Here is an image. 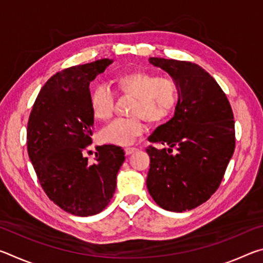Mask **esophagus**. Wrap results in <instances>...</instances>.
I'll list each match as a JSON object with an SVG mask.
<instances>
[{
  "instance_id": "1",
  "label": "esophagus",
  "mask_w": 263,
  "mask_h": 263,
  "mask_svg": "<svg viewBox=\"0 0 263 263\" xmlns=\"http://www.w3.org/2000/svg\"><path fill=\"white\" fill-rule=\"evenodd\" d=\"M137 151V148H135V147H126L125 148V154L126 155H131V154H133Z\"/></svg>"
}]
</instances>
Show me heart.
Returning a JSON list of instances; mask_svg holds the SVG:
<instances>
[{"instance_id":"1","label":"heart","mask_w":263,"mask_h":263,"mask_svg":"<svg viewBox=\"0 0 263 263\" xmlns=\"http://www.w3.org/2000/svg\"><path fill=\"white\" fill-rule=\"evenodd\" d=\"M116 91L131 97L130 118L117 119L103 128L100 135L105 144L130 146L146 133L144 119L151 124H161L171 117L177 102V87L167 78H157L142 70H133L115 79ZM94 117L106 122L115 111V95L106 86H99L91 95Z\"/></svg>"}]
</instances>
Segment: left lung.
Segmentation results:
<instances>
[{"label": "left lung", "mask_w": 263, "mask_h": 263, "mask_svg": "<svg viewBox=\"0 0 263 263\" xmlns=\"http://www.w3.org/2000/svg\"><path fill=\"white\" fill-rule=\"evenodd\" d=\"M177 87L175 114L148 140L149 195L164 210L183 212L197 208L216 193L235 147L232 108L210 74L189 61L149 58Z\"/></svg>", "instance_id": "8db88e82"}]
</instances>
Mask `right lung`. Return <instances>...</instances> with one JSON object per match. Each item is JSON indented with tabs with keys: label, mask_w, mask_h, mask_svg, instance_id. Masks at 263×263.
<instances>
[{
	"label": "right lung",
	"mask_w": 263,
	"mask_h": 263,
	"mask_svg": "<svg viewBox=\"0 0 263 263\" xmlns=\"http://www.w3.org/2000/svg\"><path fill=\"white\" fill-rule=\"evenodd\" d=\"M110 64L112 60L101 59L53 75L39 91L28 122V153L39 183L58 206L80 217L108 205L125 160L115 145L97 146L92 164L83 157L94 125L89 84Z\"/></svg>",
	"instance_id": "add662e5"
}]
</instances>
